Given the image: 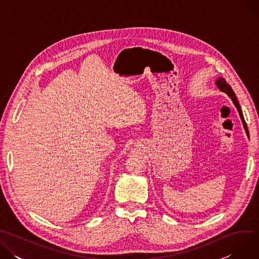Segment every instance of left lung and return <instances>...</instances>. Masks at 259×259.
Masks as SVG:
<instances>
[{"instance_id": "left-lung-1", "label": "left lung", "mask_w": 259, "mask_h": 259, "mask_svg": "<svg viewBox=\"0 0 259 259\" xmlns=\"http://www.w3.org/2000/svg\"><path fill=\"white\" fill-rule=\"evenodd\" d=\"M216 85H217V87H218L221 91H223V92H226V93H227V94L232 98V100H233L234 104H235V105H236V107L238 108L239 115H240V117H241V119H242V122H243L244 128H245V130H246V132H247V135H249V133H248V128H247L246 122H245L244 117H243V113H242L241 106H240V104H239V101H238V99H237V97H236V94H235V92L233 91L232 87L227 83V81H226L224 78H218V80L216 81Z\"/></svg>"}]
</instances>
